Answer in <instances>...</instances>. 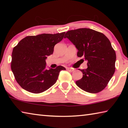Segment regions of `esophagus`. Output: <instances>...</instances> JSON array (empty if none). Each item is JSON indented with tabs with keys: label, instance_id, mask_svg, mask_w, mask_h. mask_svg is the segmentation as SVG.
<instances>
[{
	"label": "esophagus",
	"instance_id": "1",
	"mask_svg": "<svg viewBox=\"0 0 128 128\" xmlns=\"http://www.w3.org/2000/svg\"><path fill=\"white\" fill-rule=\"evenodd\" d=\"M66 69H67V70H68V71H69V72H73V71H74V69H73V68H67Z\"/></svg>",
	"mask_w": 128,
	"mask_h": 128
}]
</instances>
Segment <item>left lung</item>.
I'll use <instances>...</instances> for the list:
<instances>
[{
	"label": "left lung",
	"mask_w": 128,
	"mask_h": 128,
	"mask_svg": "<svg viewBox=\"0 0 128 128\" xmlns=\"http://www.w3.org/2000/svg\"><path fill=\"white\" fill-rule=\"evenodd\" d=\"M67 38L78 50V57L88 62V68L76 82L82 90L90 93L101 92L107 85L115 71L116 56L110 40L104 34L88 28L67 32Z\"/></svg>",
	"instance_id": "8db88e82"
}]
</instances>
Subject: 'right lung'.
<instances>
[{"instance_id": "add662e5", "label": "right lung", "mask_w": 128, "mask_h": 128, "mask_svg": "<svg viewBox=\"0 0 128 128\" xmlns=\"http://www.w3.org/2000/svg\"><path fill=\"white\" fill-rule=\"evenodd\" d=\"M65 32L41 34L23 38L13 49L11 69L16 81L24 89L38 94L56 83L64 66L47 69L46 59L54 46L64 38Z\"/></svg>"}]
</instances>
